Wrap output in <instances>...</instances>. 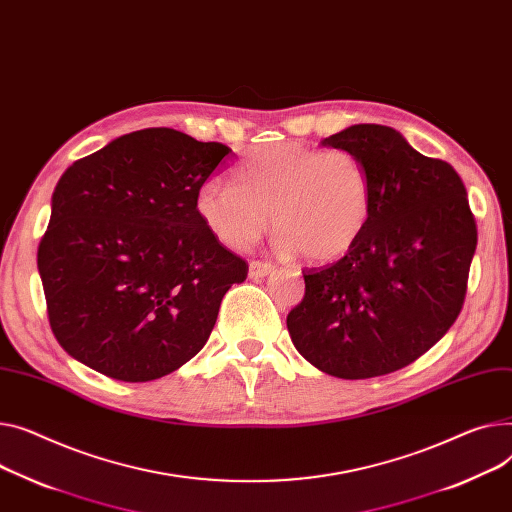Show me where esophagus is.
Returning a JSON list of instances; mask_svg holds the SVG:
<instances>
[{"instance_id":"34e87169","label":"esophagus","mask_w":512,"mask_h":512,"mask_svg":"<svg viewBox=\"0 0 512 512\" xmlns=\"http://www.w3.org/2000/svg\"><path fill=\"white\" fill-rule=\"evenodd\" d=\"M274 269H276L274 263H267V261H251V263H249V276H251V278H265V276H269Z\"/></svg>"}]
</instances>
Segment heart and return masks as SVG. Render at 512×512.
Masks as SVG:
<instances>
[{"label":"heart","mask_w":512,"mask_h":512,"mask_svg":"<svg viewBox=\"0 0 512 512\" xmlns=\"http://www.w3.org/2000/svg\"><path fill=\"white\" fill-rule=\"evenodd\" d=\"M372 208V179L356 154L296 142L253 150L232 181H210L195 195L199 220L222 245L249 249L271 212L278 247L315 263L346 255L366 232Z\"/></svg>","instance_id":"1"}]
</instances>
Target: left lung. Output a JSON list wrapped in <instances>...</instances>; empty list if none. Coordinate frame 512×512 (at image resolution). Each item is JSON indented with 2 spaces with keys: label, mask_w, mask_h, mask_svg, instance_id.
I'll return each mask as SVG.
<instances>
[{
  "label": "left lung",
  "mask_w": 512,
  "mask_h": 512,
  "mask_svg": "<svg viewBox=\"0 0 512 512\" xmlns=\"http://www.w3.org/2000/svg\"><path fill=\"white\" fill-rule=\"evenodd\" d=\"M321 146L356 154L372 218L337 263L304 274L286 325L294 348L337 379H372L418 360L461 313L478 228L457 170L387 125L360 123Z\"/></svg>",
  "instance_id": "obj_1"
}]
</instances>
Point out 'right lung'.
Instances as JSON below:
<instances>
[{
  "label": "right lung",
  "mask_w": 512,
  "mask_h": 512,
  "mask_svg": "<svg viewBox=\"0 0 512 512\" xmlns=\"http://www.w3.org/2000/svg\"><path fill=\"white\" fill-rule=\"evenodd\" d=\"M230 160L224 144L150 127L65 170L37 263L67 354L146 383L206 346L224 294L249 271L195 212L199 187Z\"/></svg>",
  "instance_id": "add662e5"
}]
</instances>
